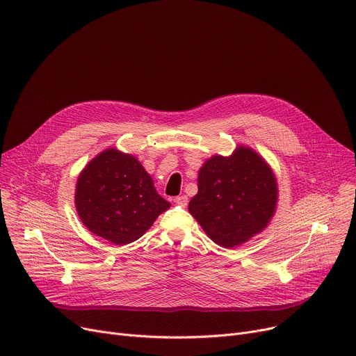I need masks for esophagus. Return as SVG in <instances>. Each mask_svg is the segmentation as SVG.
<instances>
[{"instance_id": "obj_1", "label": "esophagus", "mask_w": 356, "mask_h": 356, "mask_svg": "<svg viewBox=\"0 0 356 356\" xmlns=\"http://www.w3.org/2000/svg\"><path fill=\"white\" fill-rule=\"evenodd\" d=\"M175 202H176L177 204H180V206L186 207V206H187V202H188V199H187V196L181 195V196H177V197L175 199Z\"/></svg>"}]
</instances>
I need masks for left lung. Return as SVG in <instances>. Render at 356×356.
<instances>
[{
    "label": "left lung",
    "mask_w": 356,
    "mask_h": 356,
    "mask_svg": "<svg viewBox=\"0 0 356 356\" xmlns=\"http://www.w3.org/2000/svg\"><path fill=\"white\" fill-rule=\"evenodd\" d=\"M188 211L222 248H236L264 232L277 204V181L266 160L246 146L215 154L199 170Z\"/></svg>",
    "instance_id": "left-lung-1"
}]
</instances>
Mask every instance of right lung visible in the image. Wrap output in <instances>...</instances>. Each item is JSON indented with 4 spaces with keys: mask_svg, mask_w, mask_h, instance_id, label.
I'll return each mask as SVG.
<instances>
[{
    "mask_svg": "<svg viewBox=\"0 0 356 356\" xmlns=\"http://www.w3.org/2000/svg\"><path fill=\"white\" fill-rule=\"evenodd\" d=\"M74 202L91 233L120 246L141 238L170 207L141 163L115 147L87 163L77 179Z\"/></svg>",
    "mask_w": 356,
    "mask_h": 356,
    "instance_id": "obj_1",
    "label": "right lung"
}]
</instances>
